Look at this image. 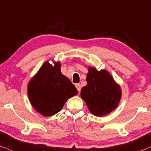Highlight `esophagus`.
<instances>
[{"mask_svg":"<svg viewBox=\"0 0 151 151\" xmlns=\"http://www.w3.org/2000/svg\"><path fill=\"white\" fill-rule=\"evenodd\" d=\"M75 86H76V88H77V89L78 91L80 92V91H81V85L79 84V83H76Z\"/></svg>","mask_w":151,"mask_h":151,"instance_id":"1","label":"esophagus"}]
</instances>
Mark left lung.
Segmentation results:
<instances>
[{
  "mask_svg": "<svg viewBox=\"0 0 151 151\" xmlns=\"http://www.w3.org/2000/svg\"><path fill=\"white\" fill-rule=\"evenodd\" d=\"M86 86L81 90V98L89 111L97 117L107 115L119 105L121 87L106 70H97L88 66Z\"/></svg>",
  "mask_w": 151,
  "mask_h": 151,
  "instance_id": "obj_1",
  "label": "left lung"
}]
</instances>
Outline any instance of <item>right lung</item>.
Returning <instances> with one entry per match:
<instances>
[{
    "mask_svg": "<svg viewBox=\"0 0 151 151\" xmlns=\"http://www.w3.org/2000/svg\"><path fill=\"white\" fill-rule=\"evenodd\" d=\"M61 64L45 62L27 86V93L34 110L46 117L58 113L69 99L78 93L70 79L62 74Z\"/></svg>",
    "mask_w": 151,
    "mask_h": 151,
    "instance_id": "obj_1",
    "label": "right lung"
}]
</instances>
